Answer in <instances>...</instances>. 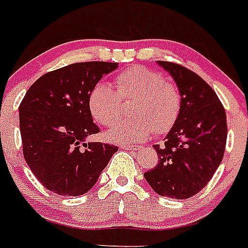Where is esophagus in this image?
I'll return each mask as SVG.
<instances>
[{
	"mask_svg": "<svg viewBox=\"0 0 248 248\" xmlns=\"http://www.w3.org/2000/svg\"><path fill=\"white\" fill-rule=\"evenodd\" d=\"M120 149H124V150H139V146H134V145H120Z\"/></svg>",
	"mask_w": 248,
	"mask_h": 248,
	"instance_id": "1",
	"label": "esophagus"
}]
</instances>
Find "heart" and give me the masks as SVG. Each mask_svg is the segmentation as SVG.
I'll return each mask as SVG.
<instances>
[{"label": "heart", "mask_w": 248, "mask_h": 248, "mask_svg": "<svg viewBox=\"0 0 248 248\" xmlns=\"http://www.w3.org/2000/svg\"><path fill=\"white\" fill-rule=\"evenodd\" d=\"M115 90L98 83L88 96V109L93 119L103 126L113 125L122 115L123 101L134 99L131 114L135 117L115 124L108 139L114 142H135L156 134L169 133L179 117L182 94L178 86L166 81L161 72L136 65L123 70L115 77Z\"/></svg>", "instance_id": "heart-1"}]
</instances>
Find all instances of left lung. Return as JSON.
<instances>
[{"label":"left lung","instance_id":"left-lung-1","mask_svg":"<svg viewBox=\"0 0 248 248\" xmlns=\"http://www.w3.org/2000/svg\"><path fill=\"white\" fill-rule=\"evenodd\" d=\"M176 81L182 109L162 145H154L158 163L144 173L157 194L187 199L213 178L224 157L228 124L217 93L201 76L179 63L158 61Z\"/></svg>","mask_w":248,"mask_h":248}]
</instances>
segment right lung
<instances>
[{
  "instance_id": "obj_1",
  "label": "right lung",
  "mask_w": 248,
  "mask_h": 248,
  "mask_svg": "<svg viewBox=\"0 0 248 248\" xmlns=\"http://www.w3.org/2000/svg\"><path fill=\"white\" fill-rule=\"evenodd\" d=\"M117 62L88 61L43 75L19 104L23 156L36 179L60 195H82L96 185L118 146L88 142L98 134L88 96Z\"/></svg>"
}]
</instances>
